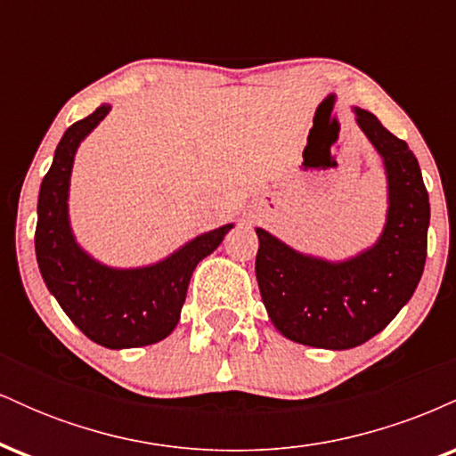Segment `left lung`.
I'll return each mask as SVG.
<instances>
[{
	"instance_id": "1",
	"label": "left lung",
	"mask_w": 456,
	"mask_h": 456,
	"mask_svg": "<svg viewBox=\"0 0 456 456\" xmlns=\"http://www.w3.org/2000/svg\"><path fill=\"white\" fill-rule=\"evenodd\" d=\"M354 113L384 160L388 182L378 242L354 257L330 261L255 229V274L270 322L282 337L308 347L352 349L373 338L410 302L425 270L431 208L420 165L373 113L360 107Z\"/></svg>"
}]
</instances>
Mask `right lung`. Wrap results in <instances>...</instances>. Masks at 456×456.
Wrapping results in <instances>:
<instances>
[{"mask_svg": "<svg viewBox=\"0 0 456 456\" xmlns=\"http://www.w3.org/2000/svg\"><path fill=\"white\" fill-rule=\"evenodd\" d=\"M111 111L101 104L66 130L40 184L36 259L46 289L94 343L109 349L154 345L180 322L197 264L212 255L233 223L188 240L165 259L139 268H111L77 242L68 214L70 175L81 141Z\"/></svg>", "mask_w": 456, "mask_h": 456, "instance_id": "1", "label": "right lung"}]
</instances>
